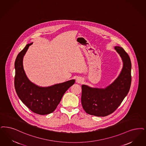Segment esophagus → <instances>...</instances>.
<instances>
[{
	"label": "esophagus",
	"mask_w": 146,
	"mask_h": 146,
	"mask_svg": "<svg viewBox=\"0 0 146 146\" xmlns=\"http://www.w3.org/2000/svg\"><path fill=\"white\" fill-rule=\"evenodd\" d=\"M83 82V80H82V78H80V77H78L77 79H76V82H77V83H82V82Z\"/></svg>",
	"instance_id": "obj_1"
}]
</instances>
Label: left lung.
Segmentation results:
<instances>
[{
  "label": "left lung",
  "instance_id": "obj_1",
  "mask_svg": "<svg viewBox=\"0 0 146 146\" xmlns=\"http://www.w3.org/2000/svg\"><path fill=\"white\" fill-rule=\"evenodd\" d=\"M114 48L123 61L122 69L116 79L104 88L82 86V106L88 114L98 117L111 114L128 94L131 82L130 58L122 47Z\"/></svg>",
  "mask_w": 146,
  "mask_h": 146
}]
</instances>
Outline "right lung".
<instances>
[{
    "instance_id": "right-lung-1",
    "label": "right lung",
    "mask_w": 146,
    "mask_h": 146,
    "mask_svg": "<svg viewBox=\"0 0 146 146\" xmlns=\"http://www.w3.org/2000/svg\"><path fill=\"white\" fill-rule=\"evenodd\" d=\"M26 45L18 54L15 62V88L18 97L30 110L37 114L50 113L57 108L66 91L72 86L75 80L41 87L30 81L24 70L23 60L30 46Z\"/></svg>"
}]
</instances>
